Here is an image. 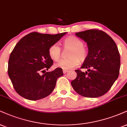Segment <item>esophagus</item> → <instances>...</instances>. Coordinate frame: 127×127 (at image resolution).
<instances>
[{
  "label": "esophagus",
  "instance_id": "34e87169",
  "mask_svg": "<svg viewBox=\"0 0 127 127\" xmlns=\"http://www.w3.org/2000/svg\"><path fill=\"white\" fill-rule=\"evenodd\" d=\"M68 71V70H63V72L64 74H65V73H67Z\"/></svg>",
  "mask_w": 127,
  "mask_h": 127
}]
</instances>
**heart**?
Listing matches in <instances>:
<instances>
[{"label":"heart","instance_id":"obj_1","mask_svg":"<svg viewBox=\"0 0 127 127\" xmlns=\"http://www.w3.org/2000/svg\"><path fill=\"white\" fill-rule=\"evenodd\" d=\"M63 47L65 49H71L68 54L70 58L62 59L56 63V67L63 70H69L79 65V60L81 62L85 61L88 57V51L83 47L82 40L74 36H69L63 41ZM48 54L53 60L57 61L62 54V49L59 44H54L48 49Z\"/></svg>","mask_w":127,"mask_h":127}]
</instances>
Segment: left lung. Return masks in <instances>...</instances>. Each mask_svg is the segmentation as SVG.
Listing matches in <instances>:
<instances>
[{
	"label": "left lung",
	"instance_id": "1",
	"mask_svg": "<svg viewBox=\"0 0 127 127\" xmlns=\"http://www.w3.org/2000/svg\"><path fill=\"white\" fill-rule=\"evenodd\" d=\"M76 35L87 42L88 56L77 77L71 82L77 94L86 97H97L111 89L119 76L120 56L115 41L101 30L93 29L79 32Z\"/></svg>",
	"mask_w": 127,
	"mask_h": 127
}]
</instances>
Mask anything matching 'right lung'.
I'll use <instances>...</instances> for the list:
<instances>
[{
    "instance_id": "1",
    "label": "right lung",
    "mask_w": 127,
    "mask_h": 127,
    "mask_svg": "<svg viewBox=\"0 0 127 127\" xmlns=\"http://www.w3.org/2000/svg\"><path fill=\"white\" fill-rule=\"evenodd\" d=\"M65 33L50 35L33 32L16 44L10 53L7 71L15 91L20 96L36 100L51 94L57 79L63 73L59 67L45 72L53 64L48 49Z\"/></svg>"
}]
</instances>
